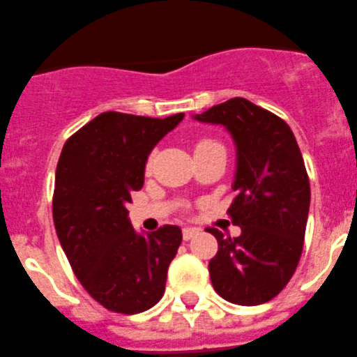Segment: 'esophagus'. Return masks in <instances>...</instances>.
Returning a JSON list of instances; mask_svg holds the SVG:
<instances>
[{
  "instance_id": "esophagus-1",
  "label": "esophagus",
  "mask_w": 357,
  "mask_h": 357,
  "mask_svg": "<svg viewBox=\"0 0 357 357\" xmlns=\"http://www.w3.org/2000/svg\"><path fill=\"white\" fill-rule=\"evenodd\" d=\"M197 234H199L197 227H185V229H183V238H185L186 241H188V239H192L194 236H197Z\"/></svg>"
}]
</instances>
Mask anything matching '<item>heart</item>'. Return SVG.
<instances>
[{
	"mask_svg": "<svg viewBox=\"0 0 357 357\" xmlns=\"http://www.w3.org/2000/svg\"><path fill=\"white\" fill-rule=\"evenodd\" d=\"M218 144L216 141H213V139H201V141L195 144V149H201V148H208V146H215Z\"/></svg>",
	"mask_w": 357,
	"mask_h": 357,
	"instance_id": "obj_1",
	"label": "heart"
}]
</instances>
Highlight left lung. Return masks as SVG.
<instances>
[{
    "mask_svg": "<svg viewBox=\"0 0 357 357\" xmlns=\"http://www.w3.org/2000/svg\"><path fill=\"white\" fill-rule=\"evenodd\" d=\"M197 121L224 125L238 151L227 213L238 238L208 227L218 241L209 261L215 291L234 305L255 306L282 292L301 259L310 181L291 126L246 98L213 105Z\"/></svg>",
    "mask_w": 357,
    "mask_h": 357,
    "instance_id": "8db88e82",
    "label": "left lung"
}]
</instances>
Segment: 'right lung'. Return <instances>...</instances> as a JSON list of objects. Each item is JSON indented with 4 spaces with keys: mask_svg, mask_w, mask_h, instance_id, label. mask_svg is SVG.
<instances>
[{
    "mask_svg": "<svg viewBox=\"0 0 357 357\" xmlns=\"http://www.w3.org/2000/svg\"><path fill=\"white\" fill-rule=\"evenodd\" d=\"M183 118L102 112L63 146L52 197L56 234L82 287L116 314H141L162 299L181 245L178 225L137 234L126 206L144 185L151 149Z\"/></svg>",
    "mask_w": 357,
    "mask_h": 357,
    "instance_id": "add662e5",
    "label": "right lung"
}]
</instances>
